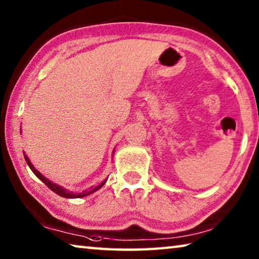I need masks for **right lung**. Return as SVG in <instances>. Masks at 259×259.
Masks as SVG:
<instances>
[{"mask_svg": "<svg viewBox=\"0 0 259 259\" xmlns=\"http://www.w3.org/2000/svg\"><path fill=\"white\" fill-rule=\"evenodd\" d=\"M20 133H21V129H20ZM24 156H25V160H26V162H27L28 166L30 168V170H32V171L34 172L35 176H36L38 179H40V181H42L43 183H45L46 185H47L48 187H49L52 192H55L56 194H58V195H60V196H63V198H66V199L84 198V196L90 195L91 193H94V192H96V191H98L99 188H102V187L104 186V184L106 183V181H107V178H106V179H105V181H103L102 183L98 184V185L93 186V187H90V188H88V190H85V191H82V192H73V191H68V190H66V188H64L63 186L58 185V184H56V183H54V182H51L50 179H48L47 177L43 176V175H42L40 171H38V170L35 169V166L32 164V162L29 161L28 156L25 154V152H24Z\"/></svg>", "mask_w": 259, "mask_h": 259, "instance_id": "right-lung-1", "label": "right lung"}]
</instances>
